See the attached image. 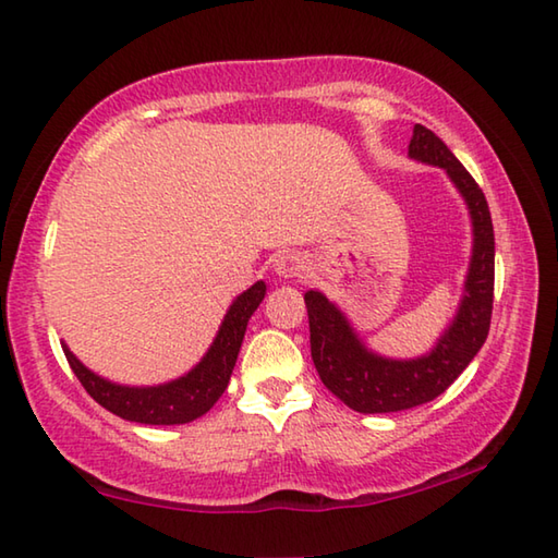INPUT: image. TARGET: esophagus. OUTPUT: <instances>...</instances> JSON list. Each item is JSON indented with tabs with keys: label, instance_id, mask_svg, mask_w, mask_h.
<instances>
[{
	"label": "esophagus",
	"instance_id": "34e87169",
	"mask_svg": "<svg viewBox=\"0 0 558 558\" xmlns=\"http://www.w3.org/2000/svg\"><path fill=\"white\" fill-rule=\"evenodd\" d=\"M302 270H304V260L298 254L288 252V254H278L276 258H272V272H276L278 278L292 280V278H298Z\"/></svg>",
	"mask_w": 558,
	"mask_h": 558
}]
</instances>
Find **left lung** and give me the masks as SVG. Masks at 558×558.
Masks as SVG:
<instances>
[{
	"mask_svg": "<svg viewBox=\"0 0 558 558\" xmlns=\"http://www.w3.org/2000/svg\"><path fill=\"white\" fill-rule=\"evenodd\" d=\"M414 162L441 168L468 206L472 248L458 310L429 352L393 360L374 352L345 312L322 290L304 294L310 314L312 360L330 393L364 414L400 412L424 405L465 372L489 336L494 304V225L482 189L429 129L414 124L408 146Z\"/></svg>",
	"mask_w": 558,
	"mask_h": 558,
	"instance_id": "8db88e82",
	"label": "left lung"
}]
</instances>
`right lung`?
<instances>
[{"label":"right lung","mask_w":558,"mask_h":558,"mask_svg":"<svg viewBox=\"0 0 558 558\" xmlns=\"http://www.w3.org/2000/svg\"><path fill=\"white\" fill-rule=\"evenodd\" d=\"M266 298V282L256 280L252 288L236 294L228 314L206 350L192 369L158 386H126L114 384L88 369L62 340V350L71 372L76 374L81 386L88 390V396L100 402L105 410H110L117 417L138 424H186L216 405L218 398L225 393L234 369L236 354H240L242 340L246 333L248 318L254 316L258 304Z\"/></svg>","instance_id":"right-lung-1"}]
</instances>
